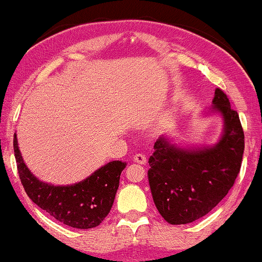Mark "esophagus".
I'll list each match as a JSON object with an SVG mask.
<instances>
[{"label":"esophagus","mask_w":262,"mask_h":262,"mask_svg":"<svg viewBox=\"0 0 262 262\" xmlns=\"http://www.w3.org/2000/svg\"><path fill=\"white\" fill-rule=\"evenodd\" d=\"M133 161H135L139 164H145L147 162L146 157H145V155H142V154H137V155H135L134 157H133Z\"/></svg>","instance_id":"esophagus-1"}]
</instances>
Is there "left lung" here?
I'll use <instances>...</instances> for the list:
<instances>
[{
    "label": "left lung",
    "mask_w": 262,
    "mask_h": 262,
    "mask_svg": "<svg viewBox=\"0 0 262 262\" xmlns=\"http://www.w3.org/2000/svg\"><path fill=\"white\" fill-rule=\"evenodd\" d=\"M214 111L224 117V134L213 147L184 150L167 139L155 142L147 171L152 198L171 225L193 223L207 215L228 193L239 174L244 133L227 95L215 89Z\"/></svg>",
    "instance_id": "left-lung-1"
}]
</instances>
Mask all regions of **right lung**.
<instances>
[{
    "instance_id": "add662e5",
    "label": "right lung",
    "mask_w": 262,
    "mask_h": 262,
    "mask_svg": "<svg viewBox=\"0 0 262 262\" xmlns=\"http://www.w3.org/2000/svg\"><path fill=\"white\" fill-rule=\"evenodd\" d=\"M13 147L19 178L30 200L60 223L75 228H92L110 213L124 162L114 161L81 183L70 186H54L42 183L31 174L23 161L16 135Z\"/></svg>"
}]
</instances>
